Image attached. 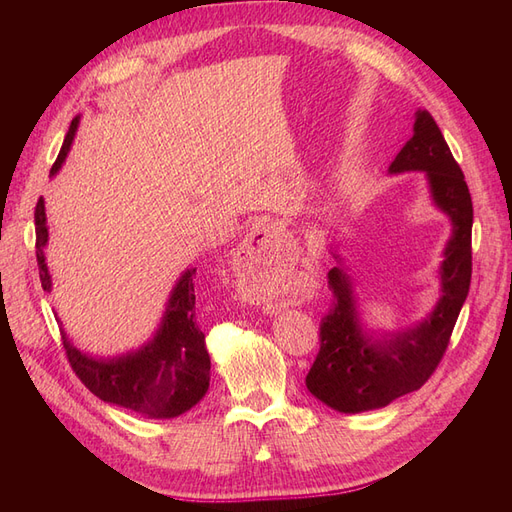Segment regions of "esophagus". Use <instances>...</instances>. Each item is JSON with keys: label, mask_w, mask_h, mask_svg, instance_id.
I'll list each match as a JSON object with an SVG mask.
<instances>
[{"label": "esophagus", "mask_w": 512, "mask_h": 512, "mask_svg": "<svg viewBox=\"0 0 512 512\" xmlns=\"http://www.w3.org/2000/svg\"><path fill=\"white\" fill-rule=\"evenodd\" d=\"M275 235H277L275 224H258L250 235L245 237V243L241 245L239 254L245 265H260V262L269 254ZM262 265H265V262H262Z\"/></svg>", "instance_id": "34e87169"}]
</instances>
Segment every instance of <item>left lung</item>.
Masks as SVG:
<instances>
[{
    "label": "left lung",
    "mask_w": 512,
    "mask_h": 512,
    "mask_svg": "<svg viewBox=\"0 0 512 512\" xmlns=\"http://www.w3.org/2000/svg\"><path fill=\"white\" fill-rule=\"evenodd\" d=\"M425 173L431 203L451 220L440 265V299L429 316L399 331H367L342 258L329 271L333 305L320 324V350L305 378L307 391L344 414L389 406L436 371L472 280V198L438 123L416 111L414 134L389 173Z\"/></svg>",
    "instance_id": "obj_1"
}]
</instances>
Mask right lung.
I'll return each instance as SVG.
<instances>
[{"instance_id":"right-lung-1","label":"right lung","mask_w":512,"mask_h":512,"mask_svg":"<svg viewBox=\"0 0 512 512\" xmlns=\"http://www.w3.org/2000/svg\"><path fill=\"white\" fill-rule=\"evenodd\" d=\"M81 117L76 115L51 168V177L59 173L72 147ZM36 258L40 282L51 292L53 280L46 267L44 247L49 243L44 198L36 205ZM196 269H185L170 292L166 312L158 331L147 344L119 356H91L76 348L61 331L68 361L87 389L106 404L134 410L149 418H175L194 408L209 389L211 359L205 333L196 322ZM61 324V322H59Z\"/></svg>"}]
</instances>
